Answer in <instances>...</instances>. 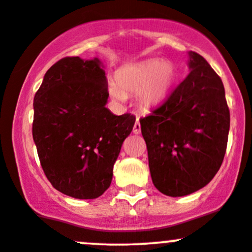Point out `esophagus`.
<instances>
[{"mask_svg":"<svg viewBox=\"0 0 252 252\" xmlns=\"http://www.w3.org/2000/svg\"><path fill=\"white\" fill-rule=\"evenodd\" d=\"M132 132H134L135 135H138L141 132V124H140V120H136V122L134 124V128H132Z\"/></svg>","mask_w":252,"mask_h":252,"instance_id":"1","label":"esophagus"}]
</instances>
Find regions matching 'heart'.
<instances>
[{
	"mask_svg": "<svg viewBox=\"0 0 252 252\" xmlns=\"http://www.w3.org/2000/svg\"><path fill=\"white\" fill-rule=\"evenodd\" d=\"M116 80L117 83L110 82L108 86L114 99L124 100L126 94H137L141 105L154 108L168 97L176 80V71L172 63L153 59L121 68Z\"/></svg>",
	"mask_w": 252,
	"mask_h": 252,
	"instance_id": "obj_1",
	"label": "heart"
}]
</instances>
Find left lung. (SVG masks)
Returning <instances> with one entry per match:
<instances>
[{"label": "left lung", "mask_w": 252, "mask_h": 252, "mask_svg": "<svg viewBox=\"0 0 252 252\" xmlns=\"http://www.w3.org/2000/svg\"><path fill=\"white\" fill-rule=\"evenodd\" d=\"M189 73L168 99L141 118L154 186L168 196L192 194L215 178L230 130L225 90L210 63L189 52Z\"/></svg>", "instance_id": "obj_1"}]
</instances>
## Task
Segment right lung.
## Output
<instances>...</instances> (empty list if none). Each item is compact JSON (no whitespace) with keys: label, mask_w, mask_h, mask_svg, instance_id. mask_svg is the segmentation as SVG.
Segmentation results:
<instances>
[{"label":"right lung","mask_w":252,"mask_h":252,"mask_svg":"<svg viewBox=\"0 0 252 252\" xmlns=\"http://www.w3.org/2000/svg\"><path fill=\"white\" fill-rule=\"evenodd\" d=\"M108 80L98 58L67 57L46 72L34 97L33 140L54 189L96 199L109 189L135 116L108 108Z\"/></svg>","instance_id":"1"}]
</instances>
